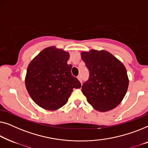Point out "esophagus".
Here are the masks:
<instances>
[{
  "label": "esophagus",
  "mask_w": 148,
  "mask_h": 148,
  "mask_svg": "<svg viewBox=\"0 0 148 148\" xmlns=\"http://www.w3.org/2000/svg\"><path fill=\"white\" fill-rule=\"evenodd\" d=\"M77 78H78V79L79 81H80V82H82V78H81V76H78V77H77Z\"/></svg>",
  "instance_id": "obj_1"
}]
</instances>
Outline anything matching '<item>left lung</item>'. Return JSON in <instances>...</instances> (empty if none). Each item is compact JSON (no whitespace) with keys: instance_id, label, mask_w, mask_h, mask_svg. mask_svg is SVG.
<instances>
[{"instance_id":"obj_1","label":"left lung","mask_w":148,"mask_h":148,"mask_svg":"<svg viewBox=\"0 0 148 148\" xmlns=\"http://www.w3.org/2000/svg\"><path fill=\"white\" fill-rule=\"evenodd\" d=\"M81 58L89 71L88 80L82 86L88 103L101 112L115 108L123 99L128 88L125 67L105 50L83 51Z\"/></svg>"}]
</instances>
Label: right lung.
I'll use <instances>...</instances> for the list:
<instances>
[{
    "label": "right lung",
    "mask_w": 148,
    "mask_h": 148,
    "mask_svg": "<svg viewBox=\"0 0 148 148\" xmlns=\"http://www.w3.org/2000/svg\"><path fill=\"white\" fill-rule=\"evenodd\" d=\"M68 52L55 46L45 48L29 64L25 86L33 101L45 110L55 111L66 104L80 82L71 73Z\"/></svg>",
    "instance_id": "obj_1"
}]
</instances>
